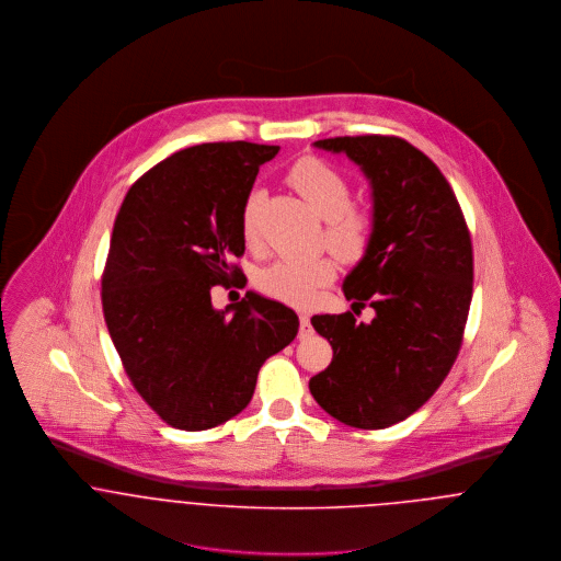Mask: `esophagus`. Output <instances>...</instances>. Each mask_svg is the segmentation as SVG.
Masks as SVG:
<instances>
[{
	"instance_id": "34e87169",
	"label": "esophagus",
	"mask_w": 561,
	"mask_h": 561,
	"mask_svg": "<svg viewBox=\"0 0 561 561\" xmlns=\"http://www.w3.org/2000/svg\"><path fill=\"white\" fill-rule=\"evenodd\" d=\"M313 334V325H311V318L307 313H300V336H311Z\"/></svg>"
}]
</instances>
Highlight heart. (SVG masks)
Segmentation results:
<instances>
[{
    "label": "heart",
    "mask_w": 561,
    "mask_h": 561,
    "mask_svg": "<svg viewBox=\"0 0 561 561\" xmlns=\"http://www.w3.org/2000/svg\"><path fill=\"white\" fill-rule=\"evenodd\" d=\"M291 187L325 220V243L343 261H358L367 254L374 238V220L369 214L350 207L352 187L347 179L318 158L296 161L287 174ZM263 192L252 190L241 209V236L248 245L259 238L256 220ZM336 265L332 259L296 261L280 259L256 274V287L280 302L307 307L316 300L318 289L332 283Z\"/></svg>",
    "instance_id": "heart-1"
}]
</instances>
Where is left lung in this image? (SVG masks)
<instances>
[{
	"instance_id": "8db88e82",
	"label": "left lung",
	"mask_w": 561,
	"mask_h": 561,
	"mask_svg": "<svg viewBox=\"0 0 561 561\" xmlns=\"http://www.w3.org/2000/svg\"><path fill=\"white\" fill-rule=\"evenodd\" d=\"M316 147L345 153L369 179L374 238L343 294L376 318L311 320L332 345V363L309 389L336 421L382 430L430 400L456 363L473 298L471 236L438 165L405 140L345 136Z\"/></svg>"
}]
</instances>
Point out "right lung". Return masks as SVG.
I'll use <instances>...</instances> for the list:
<instances>
[{
	"instance_id": "1",
	"label": "right lung",
	"mask_w": 561,
	"mask_h": 561,
	"mask_svg": "<svg viewBox=\"0 0 561 561\" xmlns=\"http://www.w3.org/2000/svg\"><path fill=\"white\" fill-rule=\"evenodd\" d=\"M278 149L240 140L176 151L129 187L116 216L103 316L134 389L176 430L240 414L261 365L298 334L289 307L254 291L225 311L211 305V287L243 280L231 263L245 250L241 209Z\"/></svg>"
}]
</instances>
